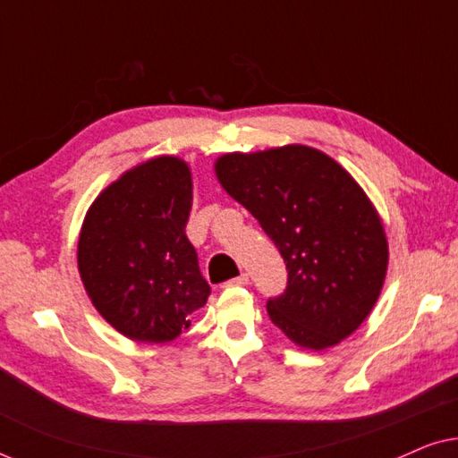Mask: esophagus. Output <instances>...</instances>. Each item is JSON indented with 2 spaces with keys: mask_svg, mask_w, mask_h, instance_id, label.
<instances>
[{
  "mask_svg": "<svg viewBox=\"0 0 458 458\" xmlns=\"http://www.w3.org/2000/svg\"><path fill=\"white\" fill-rule=\"evenodd\" d=\"M248 281H250V277H248V273H242V275H240V277L231 279V281H229V285H248Z\"/></svg>",
  "mask_w": 458,
  "mask_h": 458,
  "instance_id": "obj_1",
  "label": "esophagus"
}]
</instances>
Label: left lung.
I'll return each mask as SVG.
<instances>
[{"instance_id":"8db88e82","label":"left lung","mask_w":458,"mask_h":458,"mask_svg":"<svg viewBox=\"0 0 458 458\" xmlns=\"http://www.w3.org/2000/svg\"><path fill=\"white\" fill-rule=\"evenodd\" d=\"M215 171L285 260V292L267 302L271 321L309 350L346 340L387 271L386 231L367 193L334 158L298 143L225 154Z\"/></svg>"}]
</instances>
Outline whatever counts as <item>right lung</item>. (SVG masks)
I'll return each instance as SVG.
<instances>
[{
    "label": "right lung",
    "instance_id": "1",
    "mask_svg": "<svg viewBox=\"0 0 458 458\" xmlns=\"http://www.w3.org/2000/svg\"><path fill=\"white\" fill-rule=\"evenodd\" d=\"M191 171L158 156L110 183L87 210L79 273L99 315L129 340L165 344L210 296L185 235Z\"/></svg>",
    "mask_w": 458,
    "mask_h": 458
}]
</instances>
